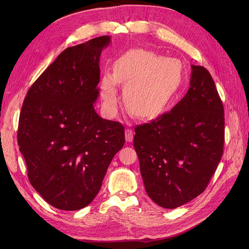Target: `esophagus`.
<instances>
[{
    "label": "esophagus",
    "instance_id": "esophagus-1",
    "mask_svg": "<svg viewBox=\"0 0 249 249\" xmlns=\"http://www.w3.org/2000/svg\"><path fill=\"white\" fill-rule=\"evenodd\" d=\"M125 139H126V141H127V142L133 141V139H134L133 130L129 129V128H127V129L125 130Z\"/></svg>",
    "mask_w": 249,
    "mask_h": 249
}]
</instances>
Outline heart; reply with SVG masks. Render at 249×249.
Returning a JSON list of instances; mask_svg holds the SVG:
<instances>
[{"label":"heart","instance_id":"b5f03b06","mask_svg":"<svg viewBox=\"0 0 249 249\" xmlns=\"http://www.w3.org/2000/svg\"><path fill=\"white\" fill-rule=\"evenodd\" d=\"M183 75V65L178 59L145 49L129 50L114 62L113 73L102 75L100 97L106 109L114 110L116 83H123L124 103L130 112L139 118H153L176 97Z\"/></svg>","mask_w":249,"mask_h":249}]
</instances>
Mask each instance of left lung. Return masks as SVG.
Wrapping results in <instances>:
<instances>
[{
    "mask_svg": "<svg viewBox=\"0 0 249 249\" xmlns=\"http://www.w3.org/2000/svg\"><path fill=\"white\" fill-rule=\"evenodd\" d=\"M189 83L171 111L135 128L146 194L165 209L202 194L224 152V106L212 76L203 66L192 65Z\"/></svg>",
    "mask_w": 249,
    "mask_h": 249,
    "instance_id": "left-lung-1",
    "label": "left lung"
}]
</instances>
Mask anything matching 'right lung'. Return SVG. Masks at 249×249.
<instances>
[{"label":"right lung","mask_w":249,"mask_h":249,"mask_svg":"<svg viewBox=\"0 0 249 249\" xmlns=\"http://www.w3.org/2000/svg\"><path fill=\"white\" fill-rule=\"evenodd\" d=\"M110 43V36H100L65 49L30 88L21 108L17 137L29 179L59 210L91 203L125 143L123 125L94 109L99 57Z\"/></svg>","instance_id":"1"}]
</instances>
